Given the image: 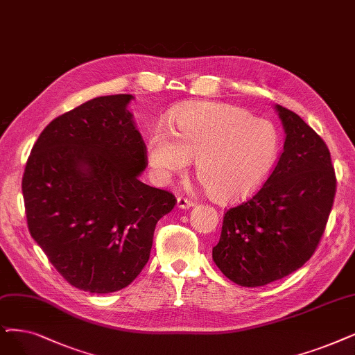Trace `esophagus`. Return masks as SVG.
Here are the masks:
<instances>
[{
    "label": "esophagus",
    "instance_id": "obj_1",
    "mask_svg": "<svg viewBox=\"0 0 355 355\" xmlns=\"http://www.w3.org/2000/svg\"><path fill=\"white\" fill-rule=\"evenodd\" d=\"M178 208L179 209H189L191 207H193V202L191 200H188V198H183V196H179L178 198Z\"/></svg>",
    "mask_w": 355,
    "mask_h": 355
}]
</instances>
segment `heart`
I'll use <instances>...</instances> for the list:
<instances>
[{"mask_svg": "<svg viewBox=\"0 0 355 355\" xmlns=\"http://www.w3.org/2000/svg\"><path fill=\"white\" fill-rule=\"evenodd\" d=\"M275 126L225 103L202 102L175 113L170 132L155 130L147 162L155 178L167 180L195 159L196 176L220 201H239L257 189L278 159Z\"/></svg>", "mask_w": 355, "mask_h": 355, "instance_id": "obj_1", "label": "heart"}]
</instances>
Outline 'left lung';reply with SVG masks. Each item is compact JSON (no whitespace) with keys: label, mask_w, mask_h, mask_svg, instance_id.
<instances>
[{"label":"left lung","mask_w":355,"mask_h":355,"mask_svg":"<svg viewBox=\"0 0 355 355\" xmlns=\"http://www.w3.org/2000/svg\"><path fill=\"white\" fill-rule=\"evenodd\" d=\"M284 150L262 188L225 212L212 259L230 281L262 287L315 253L331 214L336 179L323 139L297 113L275 105Z\"/></svg>","instance_id":"left-lung-1"}]
</instances>
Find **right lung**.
I'll use <instances>...</instances> for the list:
<instances>
[{
  "mask_svg": "<svg viewBox=\"0 0 355 355\" xmlns=\"http://www.w3.org/2000/svg\"><path fill=\"white\" fill-rule=\"evenodd\" d=\"M132 98L96 97L53 119L24 168L32 237L71 286L89 293L131 284L148 262L155 224L176 204L139 180L147 150Z\"/></svg>",
  "mask_w": 355,
  "mask_h": 355,
  "instance_id": "1",
  "label": "right lung"
}]
</instances>
